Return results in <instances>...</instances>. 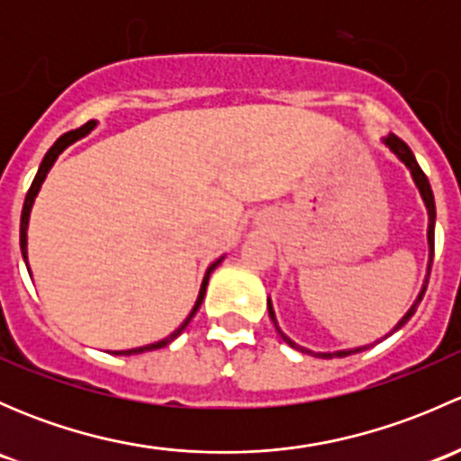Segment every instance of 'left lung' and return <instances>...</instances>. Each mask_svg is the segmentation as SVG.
<instances>
[{"mask_svg":"<svg viewBox=\"0 0 461 461\" xmlns=\"http://www.w3.org/2000/svg\"><path fill=\"white\" fill-rule=\"evenodd\" d=\"M384 142L388 144V147H390V151H393L394 156H397L399 160H402L403 165H406L408 169H411V176H412V180H415L417 189H420L421 198H424V203H426V209H429V248H430L429 274H430V267H432V254H435V196H432L430 183H429V178H426V174H424V171H421V167L417 165V160H415V156H412L411 147H408V144L403 142L402 138H397V136H394V133H390V136L385 138ZM426 285H429V276H426V281H424V287H421L420 296H417V301H415V303H412V308L408 310V312H406V317H403L402 321H399V323H397V328H394V330H399V328H402L403 323H408V319H411L412 314H415L417 305H420V301L424 299ZM267 310H269V319L274 321V325H276V330H278L276 317H274V310H272V303H269V301H267ZM394 330H393V332H394ZM278 334H281V337H283V341H285V343H290V346H292V348H296V350H301V352H308V355H314V357H323V359H332V357H348V355H352V352H361V350H366V348H368V346H364V348H355V350H341V352H310V350H305V348L296 346V343L292 341V339H287L285 334L281 332V330H278Z\"/></svg>","mask_w":461,"mask_h":461,"instance_id":"8db88e82","label":"left lung"}]
</instances>
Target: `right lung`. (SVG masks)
Instances as JSON below:
<instances>
[{
  "mask_svg": "<svg viewBox=\"0 0 461 461\" xmlns=\"http://www.w3.org/2000/svg\"><path fill=\"white\" fill-rule=\"evenodd\" d=\"M93 127H95V122H93V120H91V122L82 124L80 129H73V131H68V133H64V136H59V138H58V142H55L53 147H50L49 151H46L44 160H41L40 169H37V176H35V180H32V185H31L29 194H26L24 209H22V221H20V248H22V257H24V260H26V267H29V258H26V230H29V216H31V207H32V203H35V196H37V192H40V187H41V183H44L46 174H49V169H50V167H53V162L58 160V156H59V153H62L64 149L68 147V144H73V142H76V140H80V138H85L86 133L91 131ZM221 260H222V258L213 260V263L209 265V267H207V274H204V278H203L201 294H198V301H196V305H194V310H192V312H189V317L185 319V323L180 325V328L176 330V332H171L169 337H167V339H162V341L149 343V346H142V348H133V350H115L113 355H120V357H129V355H140V352L158 350V348H165L167 343H171V341H174V339L178 337V334L183 332L185 328H187V325H189V321H192V319H194V314L198 312V308H201V303H203V299H204V290H207V283H209V274H212L213 269H216L218 265H221Z\"/></svg>",
  "mask_w": 461,
  "mask_h": 461,
  "instance_id": "1",
  "label": "right lung"
}]
</instances>
